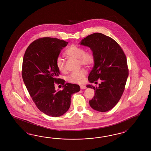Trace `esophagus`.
<instances>
[{"label": "esophagus", "mask_w": 151, "mask_h": 151, "mask_svg": "<svg viewBox=\"0 0 151 151\" xmlns=\"http://www.w3.org/2000/svg\"><path fill=\"white\" fill-rule=\"evenodd\" d=\"M80 88L81 89H85V88H86V86H84V85H81L80 86Z\"/></svg>", "instance_id": "esophagus-1"}]
</instances>
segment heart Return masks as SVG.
<instances>
[{
  "mask_svg": "<svg viewBox=\"0 0 151 151\" xmlns=\"http://www.w3.org/2000/svg\"><path fill=\"white\" fill-rule=\"evenodd\" d=\"M85 49L78 46H70L65 51V55L71 58L78 59V65H84L90 67L95 62V56L91 51H85ZM56 64L60 71L64 73L65 71V66L64 60L61 57L56 59ZM87 75V71L85 69H80L78 71L71 73L68 77V81L73 83H81L84 81Z\"/></svg>",
  "mask_w": 151,
  "mask_h": 151,
  "instance_id": "obj_1",
  "label": "heart"
}]
</instances>
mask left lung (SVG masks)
<instances>
[{"mask_svg": "<svg viewBox=\"0 0 151 151\" xmlns=\"http://www.w3.org/2000/svg\"><path fill=\"white\" fill-rule=\"evenodd\" d=\"M80 45L89 47L95 56L94 66L88 77L89 82L101 80L99 87L87 85L95 90L90 105L99 112L108 111L118 103L125 88L128 76L126 55L116 41L101 33L88 35Z\"/></svg>", "mask_w": 151, "mask_h": 151, "instance_id": "left-lung-1", "label": "left lung"}]
</instances>
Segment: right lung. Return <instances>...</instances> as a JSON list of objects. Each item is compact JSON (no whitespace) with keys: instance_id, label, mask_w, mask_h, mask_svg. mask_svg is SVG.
Instances as JSON below:
<instances>
[{"instance_id":"add662e5","label":"right lung","mask_w":151,"mask_h":151,"mask_svg":"<svg viewBox=\"0 0 151 151\" xmlns=\"http://www.w3.org/2000/svg\"><path fill=\"white\" fill-rule=\"evenodd\" d=\"M68 42L53 37H42L33 41L24 55L22 78L32 100L38 109L51 117H59L69 110L73 94L80 86L58 78L56 64L61 50ZM54 83L64 87L56 92Z\"/></svg>"}]
</instances>
